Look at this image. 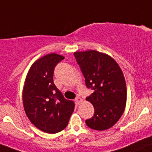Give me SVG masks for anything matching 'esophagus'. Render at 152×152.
<instances>
[{"label":"esophagus","mask_w":152,"mask_h":152,"mask_svg":"<svg viewBox=\"0 0 152 152\" xmlns=\"http://www.w3.org/2000/svg\"><path fill=\"white\" fill-rule=\"evenodd\" d=\"M75 102H77V104H80L81 103V102H82V99H81V98H80V97L77 96V98L75 99Z\"/></svg>","instance_id":"34e87169"}]
</instances>
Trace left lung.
Returning <instances> with one entry per match:
<instances>
[{
  "label": "left lung",
  "instance_id": "8db88e82",
  "mask_svg": "<svg viewBox=\"0 0 152 152\" xmlns=\"http://www.w3.org/2000/svg\"><path fill=\"white\" fill-rule=\"evenodd\" d=\"M85 78L93 92L86 98L94 107V115L86 120L89 128L104 131L113 126L125 111L127 88L123 72L108 54L95 50L74 53Z\"/></svg>",
  "mask_w": 152,
  "mask_h": 152
}]
</instances>
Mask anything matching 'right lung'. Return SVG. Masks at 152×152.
<instances>
[{"label": "right lung", "mask_w": 152, "mask_h": 152, "mask_svg": "<svg viewBox=\"0 0 152 152\" xmlns=\"http://www.w3.org/2000/svg\"><path fill=\"white\" fill-rule=\"evenodd\" d=\"M64 57L48 53L36 60L26 76L22 92L24 109L29 120L38 129L56 134L66 128L75 103L65 99L53 83V70Z\"/></svg>", "instance_id": "add662e5"}]
</instances>
